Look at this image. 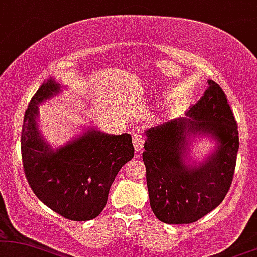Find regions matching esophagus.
Masks as SVG:
<instances>
[{
	"label": "esophagus",
	"mask_w": 257,
	"mask_h": 257,
	"mask_svg": "<svg viewBox=\"0 0 257 257\" xmlns=\"http://www.w3.org/2000/svg\"><path fill=\"white\" fill-rule=\"evenodd\" d=\"M144 145H145V139L142 135H134L133 136V146H134V148L136 151L140 152L142 151V148H144Z\"/></svg>",
	"instance_id": "obj_1"
}]
</instances>
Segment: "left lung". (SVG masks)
Returning <instances> with one entry per match:
<instances>
[{"label": "left lung", "instance_id": "left-lung-1", "mask_svg": "<svg viewBox=\"0 0 257 257\" xmlns=\"http://www.w3.org/2000/svg\"><path fill=\"white\" fill-rule=\"evenodd\" d=\"M204 96L186 117L146 131V179L155 217L167 224L197 222L216 209L228 193L239 147L238 131L225 93L209 80ZM209 135L215 152L199 164H188V141Z\"/></svg>", "mask_w": 257, "mask_h": 257}]
</instances>
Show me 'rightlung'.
I'll use <instances>...</instances> for the list:
<instances>
[{
	"instance_id": "right-lung-1",
	"label": "right lung",
	"mask_w": 257,
	"mask_h": 257,
	"mask_svg": "<svg viewBox=\"0 0 257 257\" xmlns=\"http://www.w3.org/2000/svg\"><path fill=\"white\" fill-rule=\"evenodd\" d=\"M61 91L53 78L39 87L26 110L21 154L27 181L35 196L64 218H96L108 203L109 191L121 168L134 157L128 133L111 135L89 128L53 149L38 126V105Z\"/></svg>"
}]
</instances>
